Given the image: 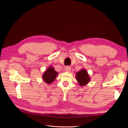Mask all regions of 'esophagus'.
I'll return each mask as SVG.
<instances>
[{
	"mask_svg": "<svg viewBox=\"0 0 128 128\" xmlns=\"http://www.w3.org/2000/svg\"><path fill=\"white\" fill-rule=\"evenodd\" d=\"M65 69L66 71H67V72H70V70H71V67H70V66H66V67H65Z\"/></svg>",
	"mask_w": 128,
	"mask_h": 128,
	"instance_id": "34e87169",
	"label": "esophagus"
}]
</instances>
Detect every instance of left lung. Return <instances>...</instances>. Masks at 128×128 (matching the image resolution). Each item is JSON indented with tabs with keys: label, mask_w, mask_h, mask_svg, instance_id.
Here are the masks:
<instances>
[{
	"label": "left lung",
	"mask_w": 128,
	"mask_h": 128,
	"mask_svg": "<svg viewBox=\"0 0 128 128\" xmlns=\"http://www.w3.org/2000/svg\"><path fill=\"white\" fill-rule=\"evenodd\" d=\"M76 78L80 86L87 84L90 80V78L88 71L84 68H82L80 71L76 73Z\"/></svg>",
	"instance_id": "obj_1"
}]
</instances>
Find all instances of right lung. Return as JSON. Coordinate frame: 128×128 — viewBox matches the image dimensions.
Listing matches in <instances>:
<instances>
[{
	"mask_svg": "<svg viewBox=\"0 0 128 128\" xmlns=\"http://www.w3.org/2000/svg\"><path fill=\"white\" fill-rule=\"evenodd\" d=\"M58 74V72L54 70V69L52 66H50L42 74V80L48 84H52Z\"/></svg>",
	"mask_w": 128,
	"mask_h": 128,
	"instance_id": "obj_1",
	"label": "right lung"
}]
</instances>
